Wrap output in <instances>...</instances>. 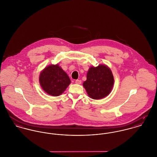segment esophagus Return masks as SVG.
I'll list each match as a JSON object with an SVG mask.
<instances>
[{"label":"esophagus","mask_w":157,"mask_h":157,"mask_svg":"<svg viewBox=\"0 0 157 157\" xmlns=\"http://www.w3.org/2000/svg\"><path fill=\"white\" fill-rule=\"evenodd\" d=\"M75 83L76 84H77V85H80L81 83H82V81H81L80 80H76L75 82Z\"/></svg>","instance_id":"esophagus-1"}]
</instances>
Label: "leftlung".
Here are the masks:
<instances>
[{"instance_id": "left-lung-1", "label": "left lung", "mask_w": 157, "mask_h": 157, "mask_svg": "<svg viewBox=\"0 0 157 157\" xmlns=\"http://www.w3.org/2000/svg\"><path fill=\"white\" fill-rule=\"evenodd\" d=\"M87 79L83 86L88 96L94 100L105 98L111 92L114 77L110 68L105 65L90 67L87 73Z\"/></svg>"}]
</instances>
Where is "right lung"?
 <instances>
[{
	"mask_svg": "<svg viewBox=\"0 0 157 157\" xmlns=\"http://www.w3.org/2000/svg\"><path fill=\"white\" fill-rule=\"evenodd\" d=\"M39 82L43 90L54 97L60 95L71 83L70 77L58 64L48 65L43 70Z\"/></svg>",
	"mask_w": 157,
	"mask_h": 157,
	"instance_id": "obj_1",
	"label": "right lung"
}]
</instances>
